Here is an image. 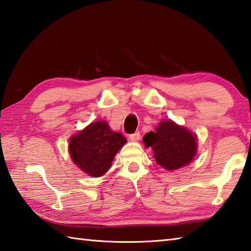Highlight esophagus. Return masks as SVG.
<instances>
[{
  "instance_id": "1",
  "label": "esophagus",
  "mask_w": 251,
  "mask_h": 251,
  "mask_svg": "<svg viewBox=\"0 0 251 251\" xmlns=\"http://www.w3.org/2000/svg\"><path fill=\"white\" fill-rule=\"evenodd\" d=\"M139 138H140V132L139 131H136V132H134V134L129 135V139L131 141H138V140H139Z\"/></svg>"
}]
</instances>
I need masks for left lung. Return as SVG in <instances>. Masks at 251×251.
Instances as JSON below:
<instances>
[{
	"mask_svg": "<svg viewBox=\"0 0 251 251\" xmlns=\"http://www.w3.org/2000/svg\"><path fill=\"white\" fill-rule=\"evenodd\" d=\"M142 141L153 149L156 163L167 170L185 166L196 153L195 135L172 121L162 122L155 130L146 134Z\"/></svg>",
	"mask_w": 251,
	"mask_h": 251,
	"instance_id": "left-lung-1",
	"label": "left lung"
}]
</instances>
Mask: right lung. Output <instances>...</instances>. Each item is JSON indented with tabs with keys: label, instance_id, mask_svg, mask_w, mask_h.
Returning <instances> with one entry per match:
<instances>
[{
	"label": "right lung",
	"instance_id": "right-lung-1",
	"mask_svg": "<svg viewBox=\"0 0 251 251\" xmlns=\"http://www.w3.org/2000/svg\"><path fill=\"white\" fill-rule=\"evenodd\" d=\"M121 132L110 129L105 122H95L70 139L72 161L93 177H100L111 167L115 154L126 143Z\"/></svg>",
	"mask_w": 251,
	"mask_h": 251
}]
</instances>
